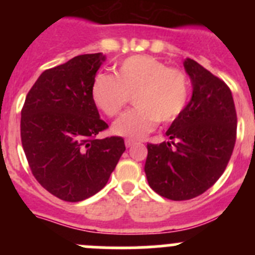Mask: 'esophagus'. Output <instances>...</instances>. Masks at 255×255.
<instances>
[{"instance_id":"1","label":"esophagus","mask_w":255,"mask_h":255,"mask_svg":"<svg viewBox=\"0 0 255 255\" xmlns=\"http://www.w3.org/2000/svg\"><path fill=\"white\" fill-rule=\"evenodd\" d=\"M134 144H135V141H134V140H131V139H126V140H125V145H126V148L132 147V145H134Z\"/></svg>"}]
</instances>
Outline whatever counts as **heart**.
Wrapping results in <instances>:
<instances>
[{
  "instance_id": "obj_1",
  "label": "heart",
  "mask_w": 255,
  "mask_h": 255,
  "mask_svg": "<svg viewBox=\"0 0 255 255\" xmlns=\"http://www.w3.org/2000/svg\"><path fill=\"white\" fill-rule=\"evenodd\" d=\"M134 93L130 111L112 125L116 135L141 139L157 123L167 124L181 115L190 96V80L184 71L172 69L152 56L138 55L117 65L115 76L100 74L92 85V98L108 117L121 112Z\"/></svg>"
}]
</instances>
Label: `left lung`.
I'll return each mask as SVG.
<instances>
[{
	"label": "left lung",
	"instance_id": "obj_1",
	"mask_svg": "<svg viewBox=\"0 0 255 255\" xmlns=\"http://www.w3.org/2000/svg\"><path fill=\"white\" fill-rule=\"evenodd\" d=\"M184 69L193 85L190 101L166 131L170 141L148 144L144 166L150 188L171 200L198 197L220 179L238 126L230 88L191 58Z\"/></svg>",
	"mask_w": 255,
	"mask_h": 255
}]
</instances>
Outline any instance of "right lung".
Here are the masks:
<instances>
[{"label":"right lung","instance_id":"1","mask_svg":"<svg viewBox=\"0 0 255 255\" xmlns=\"http://www.w3.org/2000/svg\"><path fill=\"white\" fill-rule=\"evenodd\" d=\"M105 61L102 53H89L46 70L21 110V143L31 172L66 202H82L105 188L125 152L121 136L96 138L108 128L92 98Z\"/></svg>","mask_w":255,"mask_h":255}]
</instances>
